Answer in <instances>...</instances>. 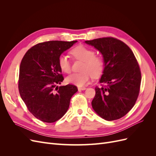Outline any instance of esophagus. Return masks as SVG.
I'll use <instances>...</instances> for the list:
<instances>
[{"label":"esophagus","mask_w":156,"mask_h":156,"mask_svg":"<svg viewBox=\"0 0 156 156\" xmlns=\"http://www.w3.org/2000/svg\"><path fill=\"white\" fill-rule=\"evenodd\" d=\"M84 90H86V88H85V87H79V88H78V90H79V91Z\"/></svg>","instance_id":"34e87169"}]
</instances>
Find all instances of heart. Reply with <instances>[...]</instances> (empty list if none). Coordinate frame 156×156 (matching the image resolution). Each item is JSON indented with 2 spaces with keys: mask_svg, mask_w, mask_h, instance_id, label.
<instances>
[{
  "mask_svg": "<svg viewBox=\"0 0 156 156\" xmlns=\"http://www.w3.org/2000/svg\"><path fill=\"white\" fill-rule=\"evenodd\" d=\"M71 53L75 58L84 62L82 73H73L66 79L69 84L81 87L88 84L91 76L98 77L102 74L104 69V60L100 56H95V51L85 46L79 45L71 51ZM58 66L64 73H69L71 64L68 56L60 55L58 58Z\"/></svg>",
  "mask_w": 156,
  "mask_h": 156,
  "instance_id": "1",
  "label": "heart"
}]
</instances>
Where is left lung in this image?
Listing matches in <instances>:
<instances>
[{
  "mask_svg": "<svg viewBox=\"0 0 156 156\" xmlns=\"http://www.w3.org/2000/svg\"><path fill=\"white\" fill-rule=\"evenodd\" d=\"M84 42L100 51L104 60L100 83L106 86L96 87L93 109L105 120L119 119L133 108L137 100L141 82L137 61L129 47L114 37Z\"/></svg>",
  "mask_w": 156,
  "mask_h": 156,
  "instance_id": "obj_1",
  "label": "left lung"
}]
</instances>
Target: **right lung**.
<instances>
[{"instance_id": "1", "label": "right lung", "mask_w": 156, "mask_h": 156, "mask_svg": "<svg viewBox=\"0 0 156 156\" xmlns=\"http://www.w3.org/2000/svg\"><path fill=\"white\" fill-rule=\"evenodd\" d=\"M77 41H49L37 44L21 60L19 91L28 109L36 119L52 123L67 112L70 100L77 92L73 84L58 87L63 81L58 58Z\"/></svg>"}]
</instances>
